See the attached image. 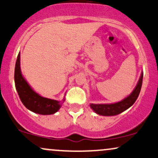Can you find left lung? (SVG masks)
I'll return each instance as SVG.
<instances>
[{
	"label": "left lung",
	"mask_w": 158,
	"mask_h": 158,
	"mask_svg": "<svg viewBox=\"0 0 158 158\" xmlns=\"http://www.w3.org/2000/svg\"><path fill=\"white\" fill-rule=\"evenodd\" d=\"M143 74H141V77L139 78V80L137 83V86L131 94V95L128 96L126 99L120 102L114 103V104H107V105H96L90 104V108L93 109L96 113L102 116H114L122 113L123 111L130 108L135 101L137 100L138 97L139 92H140L141 87L143 83Z\"/></svg>",
	"instance_id": "8db88e82"
}]
</instances>
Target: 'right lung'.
I'll list each match as a JSON object with an SVG mask.
<instances>
[{
	"label": "right lung",
	"instance_id": "right-lung-1",
	"mask_svg": "<svg viewBox=\"0 0 158 158\" xmlns=\"http://www.w3.org/2000/svg\"><path fill=\"white\" fill-rule=\"evenodd\" d=\"M15 84L18 94L23 106L29 110L39 114H52L60 108L59 101L39 96L33 91L23 79L20 69V52L18 55L15 68Z\"/></svg>",
	"mask_w": 158,
	"mask_h": 158
}]
</instances>
